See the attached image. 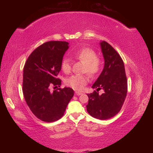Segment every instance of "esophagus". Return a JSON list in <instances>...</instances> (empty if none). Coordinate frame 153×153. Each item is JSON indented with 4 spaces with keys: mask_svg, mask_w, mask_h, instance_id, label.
Here are the masks:
<instances>
[{
    "mask_svg": "<svg viewBox=\"0 0 153 153\" xmlns=\"http://www.w3.org/2000/svg\"><path fill=\"white\" fill-rule=\"evenodd\" d=\"M81 94H82L81 92H75V95H76V96H79V95H81Z\"/></svg>",
    "mask_w": 153,
    "mask_h": 153,
    "instance_id": "esophagus-1",
    "label": "esophagus"
}]
</instances>
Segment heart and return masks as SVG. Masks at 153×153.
Returning a JSON list of instances; mask_svg holds the SVG:
<instances>
[{
	"label": "heart",
	"instance_id": "heart-1",
	"mask_svg": "<svg viewBox=\"0 0 153 153\" xmlns=\"http://www.w3.org/2000/svg\"><path fill=\"white\" fill-rule=\"evenodd\" d=\"M75 57L85 63L83 71L94 77L99 73L102 67L101 59L97 57L95 51L90 48H84L74 54ZM61 67L64 73L68 74L71 69L70 59L64 58ZM88 82V76L86 75H74L66 79V84L76 90H82Z\"/></svg>",
	"mask_w": 153,
	"mask_h": 153
}]
</instances>
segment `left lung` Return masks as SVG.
Returning a JSON list of instances; mask_svg holds the SVG:
<instances>
[{
  "label": "left lung",
  "mask_w": 153,
  "mask_h": 153,
  "mask_svg": "<svg viewBox=\"0 0 153 153\" xmlns=\"http://www.w3.org/2000/svg\"><path fill=\"white\" fill-rule=\"evenodd\" d=\"M100 46L105 60L104 68L92 86L97 90L87 94L86 108L92 117L105 120L120 112L128 92V82L123 61L117 52L105 41H101ZM100 89L104 92L98 95Z\"/></svg>",
  "instance_id": "obj_1"
}]
</instances>
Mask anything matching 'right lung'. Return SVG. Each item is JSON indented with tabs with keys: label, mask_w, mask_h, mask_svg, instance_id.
<instances>
[{
	"label": "right lung",
	"mask_w": 153,
	"mask_h": 153,
	"mask_svg": "<svg viewBox=\"0 0 153 153\" xmlns=\"http://www.w3.org/2000/svg\"><path fill=\"white\" fill-rule=\"evenodd\" d=\"M68 48L67 42H45L31 53L24 65L23 93L25 102L33 115L45 122H53L63 117L74 97L71 88L50 90L53 85L55 88L61 85L58 74Z\"/></svg>",
	"instance_id": "obj_1"
}]
</instances>
